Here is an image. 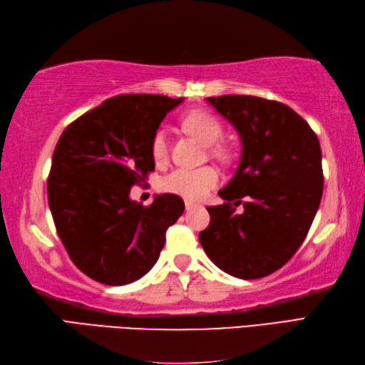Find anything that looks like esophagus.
<instances>
[{"label":"esophagus","instance_id":"34e87169","mask_svg":"<svg viewBox=\"0 0 365 365\" xmlns=\"http://www.w3.org/2000/svg\"><path fill=\"white\" fill-rule=\"evenodd\" d=\"M197 207V204L196 202H192V200H185V208H187V210L190 212V210H192V208H196Z\"/></svg>","mask_w":365,"mask_h":365}]
</instances>
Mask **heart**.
<instances>
[{"instance_id": "obj_1", "label": "heart", "mask_w": 365, "mask_h": 365, "mask_svg": "<svg viewBox=\"0 0 365 365\" xmlns=\"http://www.w3.org/2000/svg\"><path fill=\"white\" fill-rule=\"evenodd\" d=\"M183 127L190 133L197 136L200 141L207 145H213L222 136V125L221 122L215 118L213 114L200 110H192L185 114ZM152 157L160 163L168 157V131L166 128L160 127L153 133L152 138ZM213 153L218 157H224L221 147H213ZM220 182L218 170L212 166H200V168H187L180 166L170 170V173L163 178L161 188L170 195L182 196L190 200L202 199L208 191L216 187Z\"/></svg>"}]
</instances>
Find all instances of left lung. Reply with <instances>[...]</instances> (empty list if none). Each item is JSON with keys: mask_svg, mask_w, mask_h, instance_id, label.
Segmentation results:
<instances>
[{"mask_svg": "<svg viewBox=\"0 0 365 365\" xmlns=\"http://www.w3.org/2000/svg\"><path fill=\"white\" fill-rule=\"evenodd\" d=\"M242 141V158L207 207L210 224L200 245L216 267L259 279L285 265L304 242L323 195L322 149L309 123L292 108L252 96L208 97ZM243 203L242 214L235 208Z\"/></svg>", "mask_w": 365, "mask_h": 365, "instance_id": "8db88e82", "label": "left lung"}]
</instances>
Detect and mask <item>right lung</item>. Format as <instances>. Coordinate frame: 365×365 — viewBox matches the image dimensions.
Returning <instances> with one entry per match:
<instances>
[{"mask_svg": "<svg viewBox=\"0 0 365 365\" xmlns=\"http://www.w3.org/2000/svg\"><path fill=\"white\" fill-rule=\"evenodd\" d=\"M183 102L153 94L108 98L61 135L48 175V205L68 257L106 285L138 281L157 263L166 230L185 204L158 195L149 207L130 199L155 169L152 138Z\"/></svg>", "mask_w": 365, "mask_h": 365, "instance_id": "1", "label": "right lung"}]
</instances>
